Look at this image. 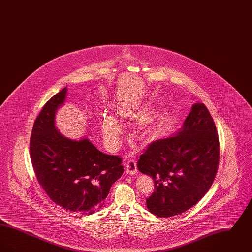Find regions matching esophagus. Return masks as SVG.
Returning <instances> with one entry per match:
<instances>
[{"label": "esophagus", "instance_id": "34e87169", "mask_svg": "<svg viewBox=\"0 0 252 252\" xmlns=\"http://www.w3.org/2000/svg\"><path fill=\"white\" fill-rule=\"evenodd\" d=\"M126 172L129 175H135L137 173V163L134 159H129L126 163Z\"/></svg>", "mask_w": 252, "mask_h": 252}]
</instances>
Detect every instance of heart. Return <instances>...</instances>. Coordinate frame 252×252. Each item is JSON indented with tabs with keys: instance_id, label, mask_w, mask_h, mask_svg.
I'll list each match as a JSON object with an SVG mask.
<instances>
[{
	"instance_id": "obj_1",
	"label": "heart",
	"mask_w": 252,
	"mask_h": 252,
	"mask_svg": "<svg viewBox=\"0 0 252 252\" xmlns=\"http://www.w3.org/2000/svg\"><path fill=\"white\" fill-rule=\"evenodd\" d=\"M167 108L159 107L156 108L154 113L148 117V120L144 123L143 130L147 131L151 122L158 118H162L167 114ZM101 131L108 148H114L118 144V138L121 134V126L118 122L109 115H103L101 118Z\"/></svg>"
}]
</instances>
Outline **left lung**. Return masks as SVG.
I'll list each match as a JSON object with an SVG mask.
<instances>
[{"mask_svg": "<svg viewBox=\"0 0 252 252\" xmlns=\"http://www.w3.org/2000/svg\"><path fill=\"white\" fill-rule=\"evenodd\" d=\"M219 163L216 125L202 103H195L175 135L150 144L138 160L154 180L146 207L158 217L177 216L197 203L211 188Z\"/></svg>", "mask_w": 252, "mask_h": 252, "instance_id": "left-lung-1", "label": "left lung"}]
</instances>
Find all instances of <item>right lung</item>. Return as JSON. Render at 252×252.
I'll return each instance as SVG.
<instances>
[{
	"instance_id": "right-lung-1",
	"label": "right lung",
	"mask_w": 252,
	"mask_h": 252,
	"mask_svg": "<svg viewBox=\"0 0 252 252\" xmlns=\"http://www.w3.org/2000/svg\"><path fill=\"white\" fill-rule=\"evenodd\" d=\"M66 96L65 87L39 112L32 130L30 156L36 179L55 203L91 215L103 207L124 167L121 158L99 151L87 137L72 140L59 131L56 114Z\"/></svg>"
}]
</instances>
